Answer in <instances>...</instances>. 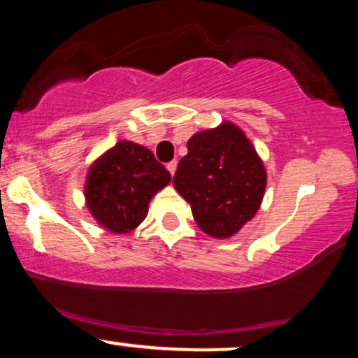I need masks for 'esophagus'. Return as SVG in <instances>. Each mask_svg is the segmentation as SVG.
Segmentation results:
<instances>
[{"label": "esophagus", "mask_w": 358, "mask_h": 358, "mask_svg": "<svg viewBox=\"0 0 358 358\" xmlns=\"http://www.w3.org/2000/svg\"><path fill=\"white\" fill-rule=\"evenodd\" d=\"M166 168H168V171H170L171 175H175V170H176V162H170L166 165Z\"/></svg>", "instance_id": "34e87169"}]
</instances>
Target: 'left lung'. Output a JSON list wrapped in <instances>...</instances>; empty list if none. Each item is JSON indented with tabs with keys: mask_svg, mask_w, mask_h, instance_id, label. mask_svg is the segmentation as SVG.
Listing matches in <instances>:
<instances>
[{
	"mask_svg": "<svg viewBox=\"0 0 358 358\" xmlns=\"http://www.w3.org/2000/svg\"><path fill=\"white\" fill-rule=\"evenodd\" d=\"M187 148L173 176L176 192L205 234L227 239L256 215L266 190L264 165L232 122L196 133Z\"/></svg>",
	"mask_w": 358,
	"mask_h": 358,
	"instance_id": "1",
	"label": "left lung"
}]
</instances>
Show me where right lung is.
<instances>
[{
  "label": "right lung",
  "instance_id": "1",
  "mask_svg": "<svg viewBox=\"0 0 358 358\" xmlns=\"http://www.w3.org/2000/svg\"><path fill=\"white\" fill-rule=\"evenodd\" d=\"M170 180V171L148 148L119 141L90 166L85 200L102 227L124 234L146 219L151 196Z\"/></svg>",
  "mask_w": 358,
  "mask_h": 358
}]
</instances>
